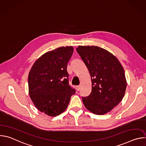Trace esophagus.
<instances>
[{
  "label": "esophagus",
  "instance_id": "obj_1",
  "mask_svg": "<svg viewBox=\"0 0 146 146\" xmlns=\"http://www.w3.org/2000/svg\"><path fill=\"white\" fill-rule=\"evenodd\" d=\"M80 89V86H77L76 87V90H77V91H79Z\"/></svg>",
  "mask_w": 146,
  "mask_h": 146
}]
</instances>
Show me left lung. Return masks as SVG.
<instances>
[{"label": "left lung", "instance_id": "1", "mask_svg": "<svg viewBox=\"0 0 146 146\" xmlns=\"http://www.w3.org/2000/svg\"><path fill=\"white\" fill-rule=\"evenodd\" d=\"M76 50L91 77L92 92L82 97L86 108L98 115L105 114L117 106L124 96L127 81L118 59L98 46H79Z\"/></svg>", "mask_w": 146, "mask_h": 146}]
</instances>
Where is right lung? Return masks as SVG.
<instances>
[{
	"label": "right lung",
	"mask_w": 146,
	"mask_h": 146,
	"mask_svg": "<svg viewBox=\"0 0 146 146\" xmlns=\"http://www.w3.org/2000/svg\"><path fill=\"white\" fill-rule=\"evenodd\" d=\"M73 47H59L41 55L32 66L28 76L29 93L36 108L55 117L67 108L76 90L69 84L68 63Z\"/></svg>",
	"instance_id": "1"
}]
</instances>
